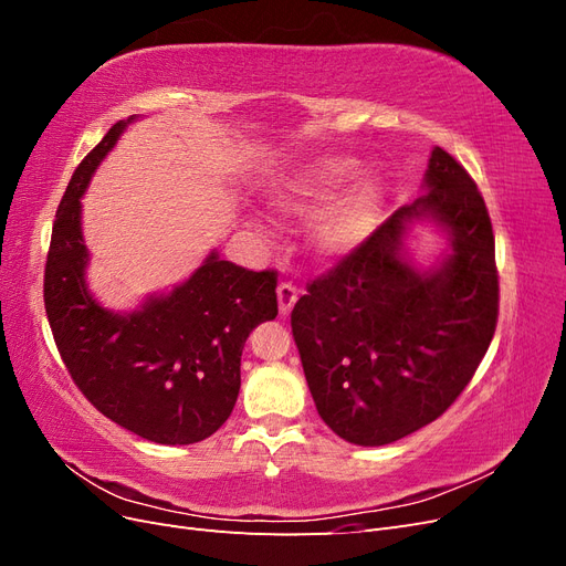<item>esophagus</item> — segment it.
<instances>
[{"mask_svg": "<svg viewBox=\"0 0 566 566\" xmlns=\"http://www.w3.org/2000/svg\"><path fill=\"white\" fill-rule=\"evenodd\" d=\"M276 295H279V314L290 316V312H293V306L297 302V287L293 283H281L276 287Z\"/></svg>", "mask_w": 566, "mask_h": 566, "instance_id": "1", "label": "esophagus"}]
</instances>
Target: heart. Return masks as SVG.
Here are the masks:
<instances>
[{
    "label": "heart",
    "mask_w": 566,
    "mask_h": 566,
    "mask_svg": "<svg viewBox=\"0 0 566 566\" xmlns=\"http://www.w3.org/2000/svg\"><path fill=\"white\" fill-rule=\"evenodd\" d=\"M356 172L358 160L323 156L287 169L269 186V208L283 217H312L329 205L310 229V248L323 262L347 260L380 227L387 181L366 175L347 188Z\"/></svg>",
    "instance_id": "b5f03b06"
}]
</instances>
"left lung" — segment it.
Instances as JSON below:
<instances>
[{"mask_svg": "<svg viewBox=\"0 0 566 566\" xmlns=\"http://www.w3.org/2000/svg\"><path fill=\"white\" fill-rule=\"evenodd\" d=\"M448 241L430 265L407 238ZM499 318L491 219L472 177L434 146L422 196L310 285L293 337L318 416L356 447H385L437 420L465 389Z\"/></svg>", "mask_w": 566, "mask_h": 566, "instance_id": "1", "label": "left lung"}]
</instances>
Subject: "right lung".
Returning <instances> with one entry per match:
<instances>
[{"label": "right lung", "mask_w": 566, "mask_h": 566, "mask_svg": "<svg viewBox=\"0 0 566 566\" xmlns=\"http://www.w3.org/2000/svg\"><path fill=\"white\" fill-rule=\"evenodd\" d=\"M136 119L115 123L65 188L46 254L44 310L67 373L101 413L142 439L184 447L229 420L245 339L279 314L276 273L248 271L212 250L186 281L132 312L94 297L82 196Z\"/></svg>", "instance_id": "add662e5"}]
</instances>
